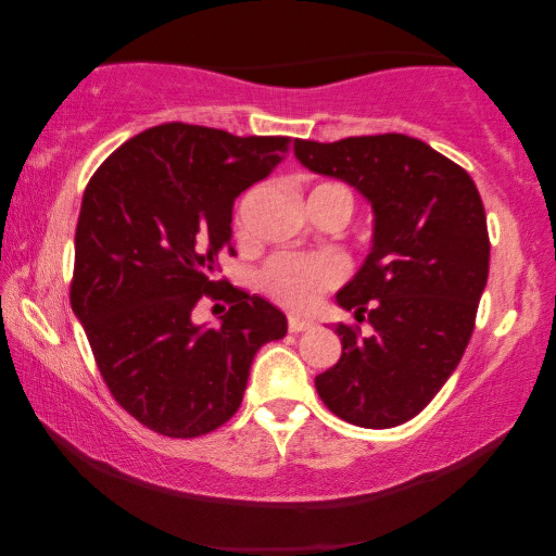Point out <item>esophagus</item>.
<instances>
[{
    "label": "esophagus",
    "instance_id": "34e87169",
    "mask_svg": "<svg viewBox=\"0 0 556 556\" xmlns=\"http://www.w3.org/2000/svg\"><path fill=\"white\" fill-rule=\"evenodd\" d=\"M311 321H306V318H299V316H291L288 318V331L291 333H301V331H306V329H311Z\"/></svg>",
    "mask_w": 556,
    "mask_h": 556
}]
</instances>
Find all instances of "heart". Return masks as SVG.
Listing matches in <instances>:
<instances>
[{
  "label": "heart",
  "mask_w": 556,
  "mask_h": 556,
  "mask_svg": "<svg viewBox=\"0 0 556 556\" xmlns=\"http://www.w3.org/2000/svg\"><path fill=\"white\" fill-rule=\"evenodd\" d=\"M344 278V263L333 255H273L261 273L263 291L288 308H314L324 291Z\"/></svg>",
  "instance_id": "heart-1"
}]
</instances>
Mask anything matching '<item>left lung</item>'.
Instances as JSON below:
<instances>
[{
  "mask_svg": "<svg viewBox=\"0 0 556 556\" xmlns=\"http://www.w3.org/2000/svg\"><path fill=\"white\" fill-rule=\"evenodd\" d=\"M293 154L375 212L369 255L337 293L369 331L337 324L341 359L316 392L341 420L394 428L435 397L473 333L491 255L481 194L466 169L405 134L295 139Z\"/></svg>",
  "mask_w": 556,
  "mask_h": 556,
  "instance_id": "obj_1",
  "label": "left lung"
}]
</instances>
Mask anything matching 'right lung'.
Masks as SVG:
<instances>
[{
	"mask_svg": "<svg viewBox=\"0 0 556 556\" xmlns=\"http://www.w3.org/2000/svg\"><path fill=\"white\" fill-rule=\"evenodd\" d=\"M283 136L162 124L118 147L83 194L73 314L128 415L197 438L238 413L257 349L283 339V311L240 288L219 293L235 197L283 162ZM202 294L232 302L219 327L191 318Z\"/></svg>",
	"mask_w": 556,
	"mask_h": 556,
	"instance_id": "right-lung-1",
	"label": "right lung"
}]
</instances>
